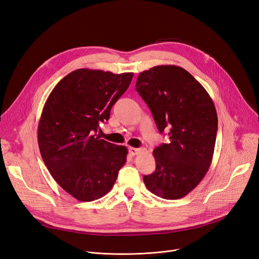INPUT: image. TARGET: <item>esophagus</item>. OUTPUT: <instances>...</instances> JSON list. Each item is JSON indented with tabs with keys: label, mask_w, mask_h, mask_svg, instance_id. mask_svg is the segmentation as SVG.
<instances>
[{
	"label": "esophagus",
	"mask_w": 259,
	"mask_h": 259,
	"mask_svg": "<svg viewBox=\"0 0 259 259\" xmlns=\"http://www.w3.org/2000/svg\"><path fill=\"white\" fill-rule=\"evenodd\" d=\"M143 150L141 148H133V147H130L129 148V153L131 155H138L140 152H142Z\"/></svg>",
	"instance_id": "obj_1"
}]
</instances>
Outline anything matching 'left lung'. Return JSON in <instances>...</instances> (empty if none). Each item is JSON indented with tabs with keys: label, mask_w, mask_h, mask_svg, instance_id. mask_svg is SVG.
Masks as SVG:
<instances>
[{
	"label": "left lung",
	"mask_w": 259,
	"mask_h": 259,
	"mask_svg": "<svg viewBox=\"0 0 259 259\" xmlns=\"http://www.w3.org/2000/svg\"><path fill=\"white\" fill-rule=\"evenodd\" d=\"M135 89L158 131L167 130L170 140L154 149L156 168L144 183L159 197L182 198L205 178L212 162L219 122L214 103L199 81L175 65L141 72Z\"/></svg>",
	"instance_id": "8db88e82"
}]
</instances>
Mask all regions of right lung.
I'll use <instances>...</instances> for the list:
<instances>
[{
    "instance_id": "right-lung-1",
    "label": "right lung",
    "mask_w": 259,
    "mask_h": 259,
    "mask_svg": "<svg viewBox=\"0 0 259 259\" xmlns=\"http://www.w3.org/2000/svg\"><path fill=\"white\" fill-rule=\"evenodd\" d=\"M132 77V72L77 69L59 81L44 105L37 127L40 155L54 181L79 201L106 195L127 160L125 146L95 133Z\"/></svg>"
}]
</instances>
